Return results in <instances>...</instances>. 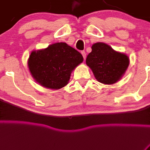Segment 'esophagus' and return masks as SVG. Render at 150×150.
<instances>
[{
    "label": "esophagus",
    "mask_w": 150,
    "mask_h": 150,
    "mask_svg": "<svg viewBox=\"0 0 150 150\" xmlns=\"http://www.w3.org/2000/svg\"><path fill=\"white\" fill-rule=\"evenodd\" d=\"M81 54H82V56H83V59H84L85 60V59H86V52H85L84 51H81Z\"/></svg>",
    "instance_id": "obj_1"
}]
</instances>
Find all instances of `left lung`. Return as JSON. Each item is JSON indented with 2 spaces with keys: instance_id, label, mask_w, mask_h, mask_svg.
I'll use <instances>...</instances> for the list:
<instances>
[{
  "instance_id": "8db88e82",
  "label": "left lung",
  "mask_w": 150,
  "mask_h": 150,
  "mask_svg": "<svg viewBox=\"0 0 150 150\" xmlns=\"http://www.w3.org/2000/svg\"><path fill=\"white\" fill-rule=\"evenodd\" d=\"M86 59L98 81L112 84L120 79L126 71L129 60L125 54L119 53L104 43H94Z\"/></svg>"
}]
</instances>
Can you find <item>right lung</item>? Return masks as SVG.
I'll return each mask as SVG.
<instances>
[{
    "mask_svg": "<svg viewBox=\"0 0 150 150\" xmlns=\"http://www.w3.org/2000/svg\"><path fill=\"white\" fill-rule=\"evenodd\" d=\"M82 62L83 56L78 51L61 42L32 51L28 65L31 75L41 86L59 89L68 83L71 71Z\"/></svg>",
    "mask_w": 150,
    "mask_h": 150,
    "instance_id": "1",
    "label": "right lung"
}]
</instances>
